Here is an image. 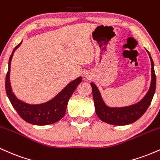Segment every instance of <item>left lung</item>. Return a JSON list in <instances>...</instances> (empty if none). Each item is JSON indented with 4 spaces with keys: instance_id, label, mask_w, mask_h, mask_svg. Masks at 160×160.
Instances as JSON below:
<instances>
[{
    "instance_id": "obj_1",
    "label": "left lung",
    "mask_w": 160,
    "mask_h": 160,
    "mask_svg": "<svg viewBox=\"0 0 160 160\" xmlns=\"http://www.w3.org/2000/svg\"><path fill=\"white\" fill-rule=\"evenodd\" d=\"M149 56L152 66L151 85H150L148 94L145 95L144 98L139 103L135 105L120 108H111L108 107L104 103L98 88L95 86L94 83H91L95 113L101 120L108 124L114 125V126H125V125L131 124L135 122L146 112L151 103L156 90V74L154 71V64L150 53Z\"/></svg>"
}]
</instances>
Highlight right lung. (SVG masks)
Segmentation results:
<instances>
[{"mask_svg":"<svg viewBox=\"0 0 160 160\" xmlns=\"http://www.w3.org/2000/svg\"><path fill=\"white\" fill-rule=\"evenodd\" d=\"M21 43L14 48L9 59L8 71L7 73L5 81V89L7 96L10 99L12 107L15 108L19 115L25 122L37 126H45L58 122L65 116L69 98L81 82L82 78H78L74 81L70 82L59 94L47 103L32 105L21 102L13 94L10 83L11 59L14 51L19 47Z\"/></svg>","mask_w":160,"mask_h":160,"instance_id":"add662e5","label":"right lung"}]
</instances>
